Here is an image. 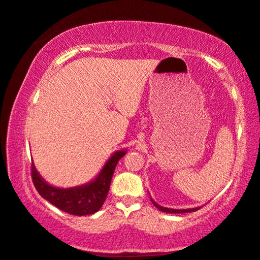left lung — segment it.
I'll use <instances>...</instances> for the list:
<instances>
[{
	"label": "left lung",
	"mask_w": 260,
	"mask_h": 260,
	"mask_svg": "<svg viewBox=\"0 0 260 260\" xmlns=\"http://www.w3.org/2000/svg\"><path fill=\"white\" fill-rule=\"evenodd\" d=\"M151 202L153 203V205H154V206L158 208L159 211H161V212H166V213H188V212H196V211H198L200 207H194V208H185V210H175V208H168V207H164V206H160L159 204H156L154 200H153L152 198H151Z\"/></svg>",
	"instance_id": "left-lung-1"
}]
</instances>
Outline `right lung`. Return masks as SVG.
<instances>
[{"mask_svg":"<svg viewBox=\"0 0 260 260\" xmlns=\"http://www.w3.org/2000/svg\"><path fill=\"white\" fill-rule=\"evenodd\" d=\"M126 149H120L112 154L102 170L93 180L87 184L74 186V187L60 188L47 182L41 177L32 162L31 177L35 188L40 196L61 211L74 215L94 214L104 205L106 197L108 194L112 177L114 173L116 164L126 154Z\"/></svg>","mask_w":260,"mask_h":260,"instance_id":"right-lung-1","label":"right lung"}]
</instances>
